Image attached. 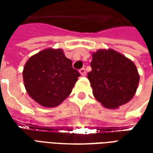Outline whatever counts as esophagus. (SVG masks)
<instances>
[{"label":"esophagus","instance_id":"esophagus-1","mask_svg":"<svg viewBox=\"0 0 153 153\" xmlns=\"http://www.w3.org/2000/svg\"><path fill=\"white\" fill-rule=\"evenodd\" d=\"M79 73H80V74L82 75V76H85V75H86L87 72L84 68H82V69H80L79 70Z\"/></svg>","mask_w":153,"mask_h":153}]
</instances>
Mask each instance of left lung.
<instances>
[{"mask_svg": "<svg viewBox=\"0 0 153 153\" xmlns=\"http://www.w3.org/2000/svg\"><path fill=\"white\" fill-rule=\"evenodd\" d=\"M92 56V71L88 74V79L94 97L109 109L128 102L139 83L134 63L113 49H99Z\"/></svg>", "mask_w": 153, "mask_h": 153, "instance_id": "8db88e82", "label": "left lung"}]
</instances>
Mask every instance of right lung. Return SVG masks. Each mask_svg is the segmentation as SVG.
<instances>
[{"mask_svg": "<svg viewBox=\"0 0 153 153\" xmlns=\"http://www.w3.org/2000/svg\"><path fill=\"white\" fill-rule=\"evenodd\" d=\"M80 76L62 49L47 48L25 63L23 79L31 98L44 107H55L69 97Z\"/></svg>", "mask_w": 153, "mask_h": 153, "instance_id": "obj_1", "label": "right lung"}]
</instances>
